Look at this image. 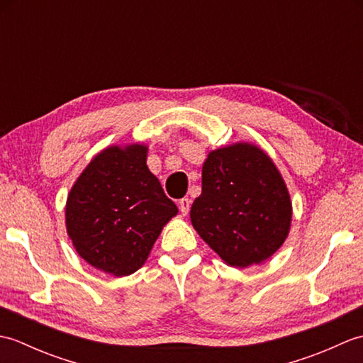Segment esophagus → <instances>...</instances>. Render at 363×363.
<instances>
[{
	"label": "esophagus",
	"instance_id": "esophagus-1",
	"mask_svg": "<svg viewBox=\"0 0 363 363\" xmlns=\"http://www.w3.org/2000/svg\"><path fill=\"white\" fill-rule=\"evenodd\" d=\"M190 199L189 198H182L179 199V211L182 215H187L189 211H190Z\"/></svg>",
	"mask_w": 363,
	"mask_h": 363
}]
</instances>
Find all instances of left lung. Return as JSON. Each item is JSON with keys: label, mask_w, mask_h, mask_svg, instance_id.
<instances>
[{"label": "left lung", "mask_w": 363, "mask_h": 363, "mask_svg": "<svg viewBox=\"0 0 363 363\" xmlns=\"http://www.w3.org/2000/svg\"><path fill=\"white\" fill-rule=\"evenodd\" d=\"M203 240L235 268L272 257L290 230L291 201L279 169L251 143L211 151L190 211Z\"/></svg>", "instance_id": "obj_1"}]
</instances>
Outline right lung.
Segmentation results:
<instances>
[{"instance_id": "right-lung-1", "label": "right lung", "mask_w": 363, "mask_h": 363, "mask_svg": "<svg viewBox=\"0 0 363 363\" xmlns=\"http://www.w3.org/2000/svg\"><path fill=\"white\" fill-rule=\"evenodd\" d=\"M145 145L109 146L91 159L67 198V233L79 256L104 273L133 274L177 213L146 165Z\"/></svg>"}]
</instances>
